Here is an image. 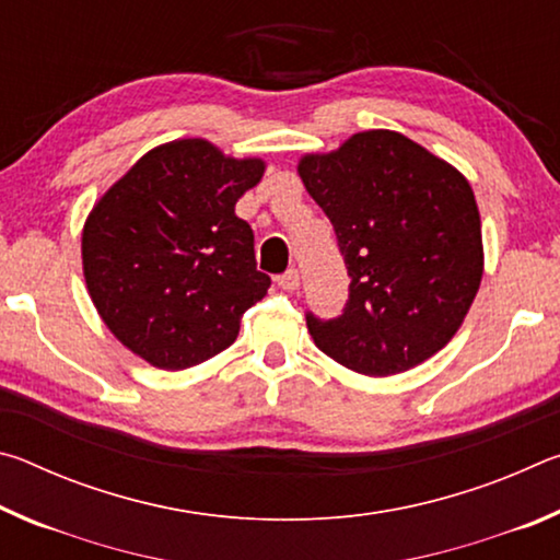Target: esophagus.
<instances>
[{
  "label": "esophagus",
  "instance_id": "1",
  "mask_svg": "<svg viewBox=\"0 0 560 560\" xmlns=\"http://www.w3.org/2000/svg\"><path fill=\"white\" fill-rule=\"evenodd\" d=\"M277 283H279L281 289H287V291H299V287H301V277H299V271H296V269L283 271L281 277L277 279Z\"/></svg>",
  "mask_w": 560,
  "mask_h": 560
}]
</instances>
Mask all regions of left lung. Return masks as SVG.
Instances as JSON below:
<instances>
[{
	"label": "left lung",
	"instance_id": "1",
	"mask_svg": "<svg viewBox=\"0 0 560 560\" xmlns=\"http://www.w3.org/2000/svg\"><path fill=\"white\" fill-rule=\"evenodd\" d=\"M299 175L334 224L350 287L343 314L308 311L314 343L363 375L420 365L457 334L479 291L485 252L462 173L393 130H365Z\"/></svg>",
	"mask_w": 560,
	"mask_h": 560
}]
</instances>
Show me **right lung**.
<instances>
[{
	"instance_id": "right-lung-1",
	"label": "right lung",
	"mask_w": 560,
	"mask_h": 560,
	"mask_svg": "<svg viewBox=\"0 0 560 560\" xmlns=\"http://www.w3.org/2000/svg\"><path fill=\"white\" fill-rule=\"evenodd\" d=\"M264 175L200 138L150 150L83 226V277L110 334L163 371L222 353L267 296L252 226L234 205Z\"/></svg>"
}]
</instances>
